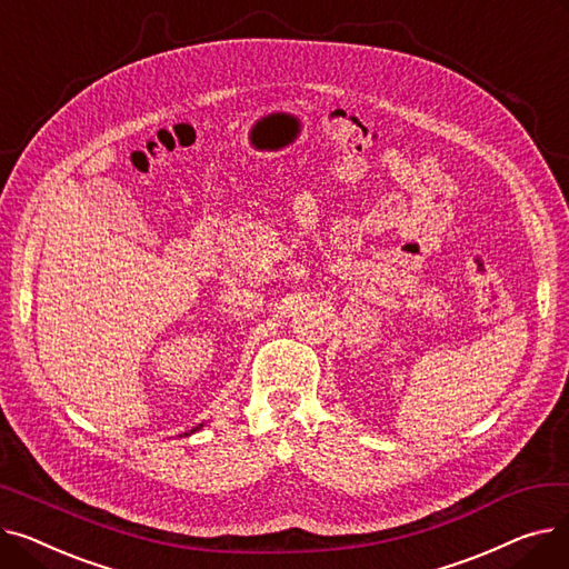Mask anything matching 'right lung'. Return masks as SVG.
I'll return each instance as SVG.
<instances>
[{
	"label": "right lung",
	"instance_id": "obj_1",
	"mask_svg": "<svg viewBox=\"0 0 569 569\" xmlns=\"http://www.w3.org/2000/svg\"><path fill=\"white\" fill-rule=\"evenodd\" d=\"M200 429H202V425H198V427H196V429H191V431H187V433H184V436H191V433H196V431H200Z\"/></svg>",
	"mask_w": 569,
	"mask_h": 569
}]
</instances>
